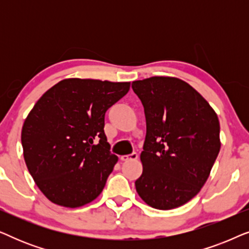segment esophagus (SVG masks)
Wrapping results in <instances>:
<instances>
[{"instance_id":"34e87169","label":"esophagus","mask_w":249,"mask_h":249,"mask_svg":"<svg viewBox=\"0 0 249 249\" xmlns=\"http://www.w3.org/2000/svg\"><path fill=\"white\" fill-rule=\"evenodd\" d=\"M138 159V154L137 153H132L130 155H122L120 160L124 162H127V161H131V160H137Z\"/></svg>"}]
</instances>
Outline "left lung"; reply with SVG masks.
<instances>
[{"label":"left lung","mask_w":249,"mask_h":249,"mask_svg":"<svg viewBox=\"0 0 249 249\" xmlns=\"http://www.w3.org/2000/svg\"><path fill=\"white\" fill-rule=\"evenodd\" d=\"M131 87L146 117L136 190L154 209H176L209 178L221 147L219 119L205 98L178 78L152 77Z\"/></svg>","instance_id":"left-lung-1"}]
</instances>
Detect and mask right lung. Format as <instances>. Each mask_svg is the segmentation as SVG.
Here are the masks:
<instances>
[{"label": "right lung", "mask_w": 249, "mask_h": 249, "mask_svg": "<svg viewBox=\"0 0 249 249\" xmlns=\"http://www.w3.org/2000/svg\"><path fill=\"white\" fill-rule=\"evenodd\" d=\"M130 83L61 80L34 105L21 131L23 158L34 181L64 207L90 203L103 190L118 156L104 132V118Z\"/></svg>", "instance_id": "1"}]
</instances>
